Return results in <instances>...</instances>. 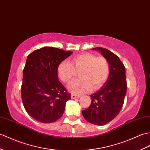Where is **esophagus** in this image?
Here are the masks:
<instances>
[{
	"label": "esophagus",
	"instance_id": "34e87169",
	"mask_svg": "<svg viewBox=\"0 0 150 150\" xmlns=\"http://www.w3.org/2000/svg\"><path fill=\"white\" fill-rule=\"evenodd\" d=\"M81 97V96L79 95H74V94H72V95H71V99H75V98H79Z\"/></svg>",
	"mask_w": 150,
	"mask_h": 150
}]
</instances>
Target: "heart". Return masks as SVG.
I'll use <instances>...</instances> for the list:
<instances>
[{"label": "heart", "mask_w": 150, "mask_h": 150, "mask_svg": "<svg viewBox=\"0 0 150 150\" xmlns=\"http://www.w3.org/2000/svg\"><path fill=\"white\" fill-rule=\"evenodd\" d=\"M110 64L105 57L86 53L76 55L71 63L63 61L59 64L57 73L59 79L64 83L74 80L77 73L81 79L69 83V91L75 94H83L98 90L106 82L110 74Z\"/></svg>", "instance_id": "obj_1"}]
</instances>
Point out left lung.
I'll return each mask as SVG.
<instances>
[{"mask_svg": "<svg viewBox=\"0 0 150 150\" xmlns=\"http://www.w3.org/2000/svg\"><path fill=\"white\" fill-rule=\"evenodd\" d=\"M92 50L100 51L107 59L110 74L104 86L90 95L91 103L82 110V115L88 122L101 126L112 121L123 107L127 88L126 71L123 62L112 52L101 47Z\"/></svg>", "mask_w": 150, "mask_h": 150, "instance_id": "8db88e82", "label": "left lung"}]
</instances>
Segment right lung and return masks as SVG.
<instances>
[{
  "instance_id": "right-lung-1",
  "label": "right lung",
  "mask_w": 150,
  "mask_h": 150,
  "mask_svg": "<svg viewBox=\"0 0 150 150\" xmlns=\"http://www.w3.org/2000/svg\"><path fill=\"white\" fill-rule=\"evenodd\" d=\"M71 54V51L45 47L27 56L21 95L24 108L34 120L50 123L63 114L71 95L59 82L57 69Z\"/></svg>"
}]
</instances>
